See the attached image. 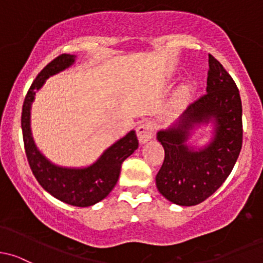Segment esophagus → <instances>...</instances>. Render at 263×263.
Segmentation results:
<instances>
[{"instance_id": "34e87169", "label": "esophagus", "mask_w": 263, "mask_h": 263, "mask_svg": "<svg viewBox=\"0 0 263 263\" xmlns=\"http://www.w3.org/2000/svg\"><path fill=\"white\" fill-rule=\"evenodd\" d=\"M154 134V126L153 124L149 123V121H145V123L140 124L137 129V135L138 139L142 144H145L148 140H151L153 138Z\"/></svg>"}]
</instances>
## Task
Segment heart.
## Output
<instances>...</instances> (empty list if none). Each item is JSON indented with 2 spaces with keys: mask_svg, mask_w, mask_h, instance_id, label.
I'll use <instances>...</instances> for the list:
<instances>
[{
  "mask_svg": "<svg viewBox=\"0 0 263 263\" xmlns=\"http://www.w3.org/2000/svg\"><path fill=\"white\" fill-rule=\"evenodd\" d=\"M186 92H187V88H182V90H181L180 91V95H181V96H183V95H185L186 93Z\"/></svg>",
  "mask_w": 263,
  "mask_h": 263,
  "instance_id": "obj_1",
  "label": "heart"
}]
</instances>
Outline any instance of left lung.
I'll use <instances>...</instances> for the list:
<instances>
[{
    "label": "left lung",
    "mask_w": 263,
    "mask_h": 263,
    "mask_svg": "<svg viewBox=\"0 0 263 263\" xmlns=\"http://www.w3.org/2000/svg\"><path fill=\"white\" fill-rule=\"evenodd\" d=\"M206 93L187 106L168 129L157 133L164 161L156 176L158 191L168 201L192 206L206 200L231 175L242 149V101L224 67L209 54ZM213 123L206 146L187 145L196 126Z\"/></svg>",
    "instance_id": "obj_1"
}]
</instances>
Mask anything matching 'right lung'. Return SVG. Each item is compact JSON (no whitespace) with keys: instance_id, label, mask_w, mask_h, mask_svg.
Segmentation results:
<instances>
[{"instance_id":"obj_1","label":"right lung","mask_w":263,"mask_h":263,"mask_svg":"<svg viewBox=\"0 0 263 263\" xmlns=\"http://www.w3.org/2000/svg\"><path fill=\"white\" fill-rule=\"evenodd\" d=\"M76 55L62 54L50 62L36 76L29 88L23 105L21 129L29 164L37 182L51 196L73 206H91L104 200L111 192L120 175L121 163L138 148V138L134 130L110 145L96 162L82 168L57 166L44 156L32 139L30 128L31 104L35 93L43 87L51 76L73 66Z\"/></svg>"}]
</instances>
